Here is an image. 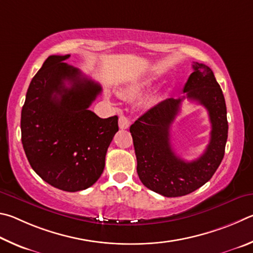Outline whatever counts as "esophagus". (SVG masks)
Segmentation results:
<instances>
[{"mask_svg":"<svg viewBox=\"0 0 253 253\" xmlns=\"http://www.w3.org/2000/svg\"><path fill=\"white\" fill-rule=\"evenodd\" d=\"M119 126L120 129H127V127L130 126V121L129 119H127L126 117H124V115H121V117L119 118Z\"/></svg>","mask_w":253,"mask_h":253,"instance_id":"esophagus-1","label":"esophagus"}]
</instances>
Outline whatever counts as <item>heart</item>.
<instances>
[{"instance_id": "obj_1", "label": "heart", "mask_w": 253, "mask_h": 253, "mask_svg": "<svg viewBox=\"0 0 253 253\" xmlns=\"http://www.w3.org/2000/svg\"><path fill=\"white\" fill-rule=\"evenodd\" d=\"M141 85H139V84H135V85H132L130 87H127L126 91H124V94L126 95H135L138 94V93L141 91Z\"/></svg>"}]
</instances>
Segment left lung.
<instances>
[{
  "mask_svg": "<svg viewBox=\"0 0 253 253\" xmlns=\"http://www.w3.org/2000/svg\"><path fill=\"white\" fill-rule=\"evenodd\" d=\"M183 93L160 102L130 126L141 182L168 198L185 196L206 184L222 161L228 139L224 96L209 66L194 62ZM185 97L205 106L212 127L206 151L190 163L176 156L169 143V126Z\"/></svg>",
  "mask_w": 253,
  "mask_h": 253,
  "instance_id": "left-lung-1",
  "label": "left lung"
}]
</instances>
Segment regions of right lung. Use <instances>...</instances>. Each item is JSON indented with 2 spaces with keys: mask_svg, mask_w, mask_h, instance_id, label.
<instances>
[{
  "mask_svg": "<svg viewBox=\"0 0 253 253\" xmlns=\"http://www.w3.org/2000/svg\"><path fill=\"white\" fill-rule=\"evenodd\" d=\"M68 55H50L34 75L21 113L22 144L39 176L63 191L94 184L105 154L119 131L118 117L101 119L88 110L100 84L65 63Z\"/></svg>",
  "mask_w": 253,
  "mask_h": 253,
  "instance_id": "right-lung-1",
  "label": "right lung"
}]
</instances>
